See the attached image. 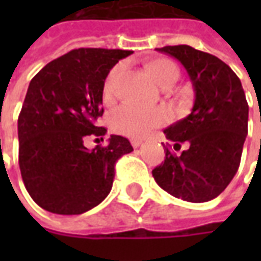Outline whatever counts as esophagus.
Listing matches in <instances>:
<instances>
[{"mask_svg": "<svg viewBox=\"0 0 261 261\" xmlns=\"http://www.w3.org/2000/svg\"><path fill=\"white\" fill-rule=\"evenodd\" d=\"M141 144H142L141 140H137V138H133V140H131V145H133L134 148H138Z\"/></svg>", "mask_w": 261, "mask_h": 261, "instance_id": "34e87169", "label": "esophagus"}]
</instances>
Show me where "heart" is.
Segmentation results:
<instances>
[{
  "mask_svg": "<svg viewBox=\"0 0 261 261\" xmlns=\"http://www.w3.org/2000/svg\"><path fill=\"white\" fill-rule=\"evenodd\" d=\"M148 72L156 81L159 85H165L166 82H176L179 78L177 65L168 59H155L148 64ZM119 67L110 72L108 81L105 84V93L110 92V82ZM168 113L161 108H145L133 103H124L116 108L109 116L110 127L116 133L127 137H144L151 133L153 128L166 123Z\"/></svg>",
  "mask_w": 261,
  "mask_h": 261,
  "instance_id": "1",
  "label": "heart"
}]
</instances>
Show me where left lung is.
Returning a JSON list of instances; mask_svg holds the SVG:
<instances>
[{
	"label": "left lung",
	"instance_id": "left-lung-1",
	"mask_svg": "<svg viewBox=\"0 0 261 261\" xmlns=\"http://www.w3.org/2000/svg\"><path fill=\"white\" fill-rule=\"evenodd\" d=\"M176 59L194 89L192 113L165 128L176 151L152 170L159 186L173 197L205 202L218 197L238 172L247 136L249 106L238 75L213 54L180 44L156 48Z\"/></svg>",
	"mask_w": 261,
	"mask_h": 261
}]
</instances>
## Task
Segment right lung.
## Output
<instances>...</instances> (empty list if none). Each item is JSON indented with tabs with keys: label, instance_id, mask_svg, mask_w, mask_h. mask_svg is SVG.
I'll use <instances>...</instances> for the list:
<instances>
[{
	"label": "right lung",
	"instance_id": "1",
	"mask_svg": "<svg viewBox=\"0 0 261 261\" xmlns=\"http://www.w3.org/2000/svg\"><path fill=\"white\" fill-rule=\"evenodd\" d=\"M128 50L75 48L50 61L29 84L18 119L19 168L33 201L60 215L89 211L112 190L114 165L133 151L130 141L110 136L89 151L86 137L102 140L105 81Z\"/></svg>",
	"mask_w": 261,
	"mask_h": 261
}]
</instances>
